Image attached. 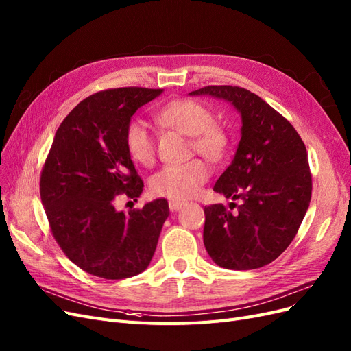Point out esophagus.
Here are the masks:
<instances>
[{
	"instance_id": "1",
	"label": "esophagus",
	"mask_w": 351,
	"mask_h": 351,
	"mask_svg": "<svg viewBox=\"0 0 351 351\" xmlns=\"http://www.w3.org/2000/svg\"><path fill=\"white\" fill-rule=\"evenodd\" d=\"M184 205H186V202L177 200V199H171V200L168 202V206H169V209H171L173 212H176V210H178V209H182Z\"/></svg>"
}]
</instances>
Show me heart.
<instances>
[{"label": "heart", "mask_w": 351, "mask_h": 351, "mask_svg": "<svg viewBox=\"0 0 351 351\" xmlns=\"http://www.w3.org/2000/svg\"><path fill=\"white\" fill-rule=\"evenodd\" d=\"M158 119L171 129L192 137L193 149L210 161L226 155L228 134L214 123V114L205 105L192 99L167 104L158 111ZM125 145L134 161L151 165L155 159L154 134L143 120H133L125 132ZM209 177L208 165L200 159L169 164L154 174L151 190L158 196L187 199L193 196Z\"/></svg>", "instance_id": "b5f03b06"}]
</instances>
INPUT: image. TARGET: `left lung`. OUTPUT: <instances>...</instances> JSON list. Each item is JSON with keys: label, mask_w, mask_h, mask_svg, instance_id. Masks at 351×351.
<instances>
[{"label": "left lung", "mask_w": 351, "mask_h": 351, "mask_svg": "<svg viewBox=\"0 0 351 351\" xmlns=\"http://www.w3.org/2000/svg\"><path fill=\"white\" fill-rule=\"evenodd\" d=\"M189 95L224 99L241 117L237 151L214 186L230 208L205 206L206 252L221 268H262L289 247L309 208L306 146L280 112L247 89L206 86Z\"/></svg>", "instance_id": "obj_1"}]
</instances>
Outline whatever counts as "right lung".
<instances>
[{
	"instance_id": "right-lung-1",
	"label": "right lung",
	"mask_w": 351,
	"mask_h": 351,
	"mask_svg": "<svg viewBox=\"0 0 351 351\" xmlns=\"http://www.w3.org/2000/svg\"><path fill=\"white\" fill-rule=\"evenodd\" d=\"M162 89L120 88L83 99L62 123L40 174V199L52 236L80 269L105 280L149 267L169 215L156 199L142 209H115L119 195L137 199L143 182L125 145L133 114Z\"/></svg>"
}]
</instances>
